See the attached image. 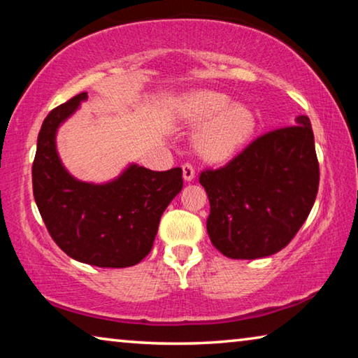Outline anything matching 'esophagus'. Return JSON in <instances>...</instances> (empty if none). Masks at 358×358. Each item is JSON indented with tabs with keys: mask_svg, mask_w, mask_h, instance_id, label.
Wrapping results in <instances>:
<instances>
[{
	"mask_svg": "<svg viewBox=\"0 0 358 358\" xmlns=\"http://www.w3.org/2000/svg\"><path fill=\"white\" fill-rule=\"evenodd\" d=\"M194 177H196V171H194V166L191 164V162H185V164H183V178L186 181H191V180H194Z\"/></svg>",
	"mask_w": 358,
	"mask_h": 358,
	"instance_id": "esophagus-1",
	"label": "esophagus"
}]
</instances>
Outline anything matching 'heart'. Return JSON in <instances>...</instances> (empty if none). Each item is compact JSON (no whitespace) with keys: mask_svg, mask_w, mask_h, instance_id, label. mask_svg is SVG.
Wrapping results in <instances>:
<instances>
[{"mask_svg":"<svg viewBox=\"0 0 358 358\" xmlns=\"http://www.w3.org/2000/svg\"><path fill=\"white\" fill-rule=\"evenodd\" d=\"M185 115L192 121H208L199 134V150L213 161L234 156L250 141L256 117L246 106L234 104L226 94L202 92L191 96L185 104Z\"/></svg>","mask_w":358,"mask_h":358,"instance_id":"heart-1","label":"heart"}]
</instances>
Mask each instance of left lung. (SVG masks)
<instances>
[{"mask_svg":"<svg viewBox=\"0 0 358 358\" xmlns=\"http://www.w3.org/2000/svg\"><path fill=\"white\" fill-rule=\"evenodd\" d=\"M207 191V232L229 259H259L286 248L314 205L319 161L310 118L265 132L226 166L199 177Z\"/></svg>","mask_w":358,"mask_h":358,"instance_id":"left-lung-1","label":"left lung"}]
</instances>
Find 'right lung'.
<instances>
[{
    "mask_svg": "<svg viewBox=\"0 0 358 358\" xmlns=\"http://www.w3.org/2000/svg\"><path fill=\"white\" fill-rule=\"evenodd\" d=\"M83 99L87 93L55 107L41 126L33 161L34 201L50 237L69 257L124 268L151 251L162 213L183 187V171L131 166L106 185L71 177L57 155L55 134Z\"/></svg>",
    "mask_w": 358,
    "mask_h": 358,
    "instance_id": "add662e5",
    "label": "right lung"
}]
</instances>
